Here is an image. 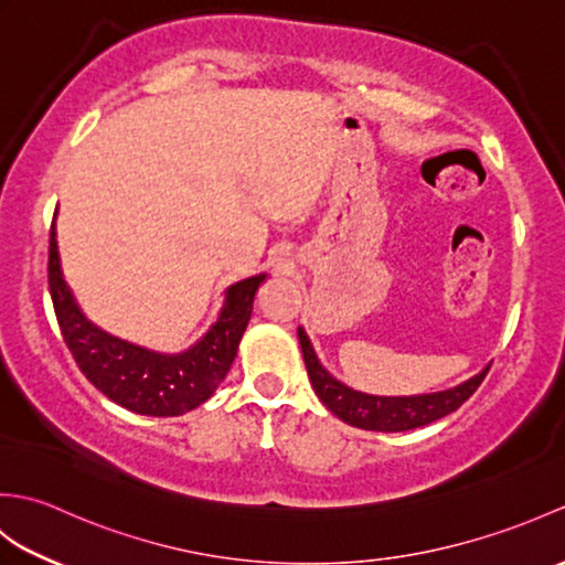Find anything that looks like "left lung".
Returning <instances> with one entry per match:
<instances>
[{
  "instance_id": "1",
  "label": "left lung",
  "mask_w": 565,
  "mask_h": 565,
  "mask_svg": "<svg viewBox=\"0 0 565 565\" xmlns=\"http://www.w3.org/2000/svg\"><path fill=\"white\" fill-rule=\"evenodd\" d=\"M298 340H301L308 379L313 383L318 398L326 403L328 411L332 415H338L342 423L371 431H405L435 423V419L454 413L456 407H461L471 398L490 369H483L481 374L468 379L461 386H456L451 391L413 395V398H376V395L356 393L342 386L340 381H334L328 371L320 366L303 330H298Z\"/></svg>"
}]
</instances>
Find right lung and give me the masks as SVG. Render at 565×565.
I'll use <instances>...</instances> for the list:
<instances>
[{
  "label": "right lung",
  "instance_id": "1",
  "mask_svg": "<svg viewBox=\"0 0 565 565\" xmlns=\"http://www.w3.org/2000/svg\"><path fill=\"white\" fill-rule=\"evenodd\" d=\"M262 281L264 274H257L231 286L223 313L206 338L184 354L162 356L111 338L79 313L60 271L55 223L51 225L47 284L67 350L106 398L140 415H182L211 398L231 371Z\"/></svg>",
  "mask_w": 565,
  "mask_h": 565
}]
</instances>
